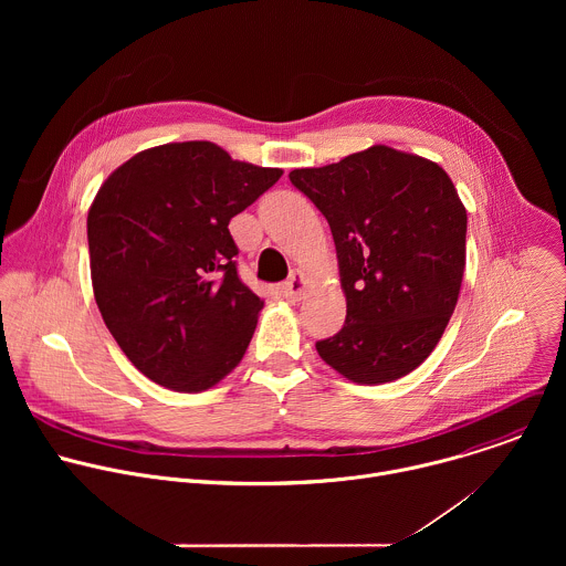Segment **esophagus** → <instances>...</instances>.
<instances>
[{
    "instance_id": "esophagus-1",
    "label": "esophagus",
    "mask_w": 566,
    "mask_h": 566,
    "mask_svg": "<svg viewBox=\"0 0 566 566\" xmlns=\"http://www.w3.org/2000/svg\"><path fill=\"white\" fill-rule=\"evenodd\" d=\"M304 291H306V277H304L302 271H293L291 277L277 286V293H280L286 302H300L302 295H304Z\"/></svg>"
}]
</instances>
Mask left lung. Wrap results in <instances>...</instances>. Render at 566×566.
Returning a JSON list of instances; mask_svg holds the SVG:
<instances>
[{
    "mask_svg": "<svg viewBox=\"0 0 566 566\" xmlns=\"http://www.w3.org/2000/svg\"><path fill=\"white\" fill-rule=\"evenodd\" d=\"M329 221L343 329L315 343L347 380L382 385L415 371L441 340L465 269V208L441 166L387 145L289 175Z\"/></svg>",
    "mask_w": 566,
    "mask_h": 566,
    "instance_id": "1",
    "label": "left lung"
}]
</instances>
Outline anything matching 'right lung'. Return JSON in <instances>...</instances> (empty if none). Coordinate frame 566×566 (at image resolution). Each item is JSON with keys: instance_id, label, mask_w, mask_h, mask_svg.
Instances as JSON below:
<instances>
[{"instance_id": "1", "label": "right lung", "mask_w": 566, "mask_h": 566, "mask_svg": "<svg viewBox=\"0 0 566 566\" xmlns=\"http://www.w3.org/2000/svg\"><path fill=\"white\" fill-rule=\"evenodd\" d=\"M280 177L186 140L138 151L101 186L87 214L94 295L149 380L203 391L244 358L264 300L237 275L228 223Z\"/></svg>"}]
</instances>
